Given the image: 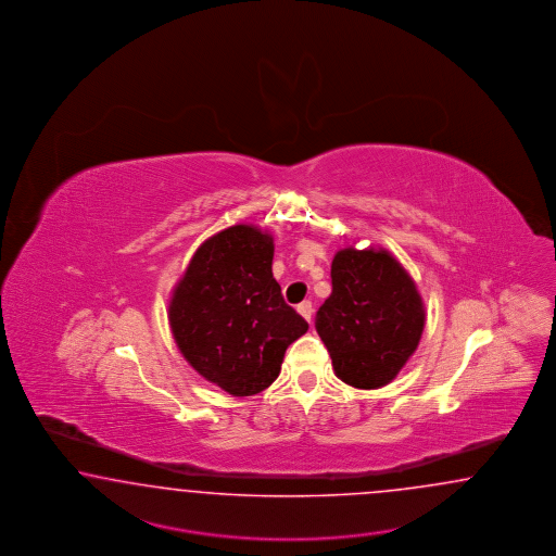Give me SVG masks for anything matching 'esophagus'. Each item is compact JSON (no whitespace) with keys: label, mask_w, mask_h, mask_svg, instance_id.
I'll list each match as a JSON object with an SVG mask.
<instances>
[{"label":"esophagus","mask_w":556,"mask_h":556,"mask_svg":"<svg viewBox=\"0 0 556 556\" xmlns=\"http://www.w3.org/2000/svg\"><path fill=\"white\" fill-rule=\"evenodd\" d=\"M298 312H300V316L305 317L307 321H312V316H314V305H312V301H301L300 305H298Z\"/></svg>","instance_id":"esophagus-1"}]
</instances>
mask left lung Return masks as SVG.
<instances>
[{"instance_id": "obj_1", "label": "left lung", "mask_w": 556, "mask_h": 556, "mask_svg": "<svg viewBox=\"0 0 556 556\" xmlns=\"http://www.w3.org/2000/svg\"><path fill=\"white\" fill-rule=\"evenodd\" d=\"M425 305L405 267L384 249L348 247L331 261V295L316 330L333 372L354 389H380L415 354Z\"/></svg>"}]
</instances>
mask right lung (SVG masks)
<instances>
[{"instance_id":"right-lung-1","label":"right lung","mask_w":556,"mask_h":556,"mask_svg":"<svg viewBox=\"0 0 556 556\" xmlns=\"http://www.w3.org/2000/svg\"><path fill=\"white\" fill-rule=\"evenodd\" d=\"M273 237L235 225L204 240L169 300V326L195 372L232 396L265 391L307 321L273 277Z\"/></svg>"}]
</instances>
